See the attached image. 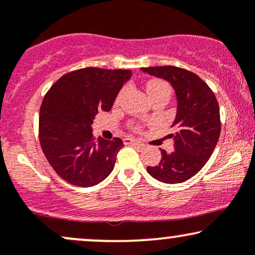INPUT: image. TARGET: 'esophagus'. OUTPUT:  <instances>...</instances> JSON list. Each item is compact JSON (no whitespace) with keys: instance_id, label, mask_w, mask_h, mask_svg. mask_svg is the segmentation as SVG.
Instances as JSON below:
<instances>
[{"instance_id":"1","label":"esophagus","mask_w":255,"mask_h":255,"mask_svg":"<svg viewBox=\"0 0 255 255\" xmlns=\"http://www.w3.org/2000/svg\"><path fill=\"white\" fill-rule=\"evenodd\" d=\"M124 141H125V144L136 145V146H139V147H144L145 146L141 141H139V140H136V139H133V137H125Z\"/></svg>"}]
</instances>
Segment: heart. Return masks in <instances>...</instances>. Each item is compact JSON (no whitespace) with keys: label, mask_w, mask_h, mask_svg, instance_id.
Here are the masks:
<instances>
[{"label":"heart","mask_w":255,"mask_h":255,"mask_svg":"<svg viewBox=\"0 0 255 255\" xmlns=\"http://www.w3.org/2000/svg\"><path fill=\"white\" fill-rule=\"evenodd\" d=\"M146 92H147L148 97L150 98L154 97L156 95H159V93H163V92L169 93V95H170V86L163 80H150L147 83V85H146ZM122 95H124V91L120 92L118 101L122 97Z\"/></svg>","instance_id":"b5f03b06"}]
</instances>
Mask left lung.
I'll list each match as a JSON object with an SVG mask.
<instances>
[{
  "mask_svg": "<svg viewBox=\"0 0 255 255\" xmlns=\"http://www.w3.org/2000/svg\"><path fill=\"white\" fill-rule=\"evenodd\" d=\"M142 72L164 79L174 87L177 99L176 118L171 127L174 151L162 152L156 166H147L152 177L164 183H181L194 176L211 157L219 134L221 118L215 93L194 73L174 66L141 68Z\"/></svg>",
  "mask_w": 255,
  "mask_h": 255,
  "instance_id": "1",
  "label": "left lung"
}]
</instances>
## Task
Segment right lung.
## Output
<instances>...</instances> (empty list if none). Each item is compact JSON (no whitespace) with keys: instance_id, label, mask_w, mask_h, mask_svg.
I'll list each match as a JSON object with an SVG mask.
<instances>
[{"instance_id":"add662e5","label":"right lung","mask_w":255,"mask_h":255,"mask_svg":"<svg viewBox=\"0 0 255 255\" xmlns=\"http://www.w3.org/2000/svg\"><path fill=\"white\" fill-rule=\"evenodd\" d=\"M128 69L95 67L67 73L50 87L39 110V141L49 164L68 183L98 184L110 175L124 142L96 139L92 127L99 111H109Z\"/></svg>"}]
</instances>
